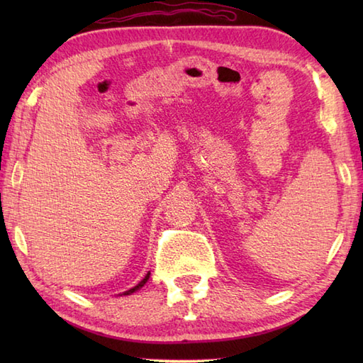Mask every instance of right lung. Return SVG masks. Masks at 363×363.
<instances>
[{
	"mask_svg": "<svg viewBox=\"0 0 363 363\" xmlns=\"http://www.w3.org/2000/svg\"><path fill=\"white\" fill-rule=\"evenodd\" d=\"M150 274H151V273H148V274H146V276L143 277V281H140V282H138V284L135 285V287H134V289H130V290L125 291V295H130V293H134L135 290H138V289H142V287H143V285L146 284V281H148V279H150Z\"/></svg>",
	"mask_w": 363,
	"mask_h": 363,
	"instance_id": "add662e5",
	"label": "right lung"
}]
</instances>
